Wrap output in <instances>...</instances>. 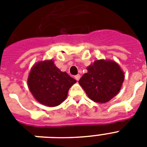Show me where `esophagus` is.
<instances>
[{"label":"esophagus","instance_id":"esophagus-1","mask_svg":"<svg viewBox=\"0 0 147 147\" xmlns=\"http://www.w3.org/2000/svg\"><path fill=\"white\" fill-rule=\"evenodd\" d=\"M80 75H76V76H75V78H76V81H78L79 80V79H80Z\"/></svg>","mask_w":147,"mask_h":147}]
</instances>
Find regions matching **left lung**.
<instances>
[{
  "instance_id": "8db88e82",
  "label": "left lung",
  "mask_w": 147,
  "mask_h": 147,
  "mask_svg": "<svg viewBox=\"0 0 147 147\" xmlns=\"http://www.w3.org/2000/svg\"><path fill=\"white\" fill-rule=\"evenodd\" d=\"M88 72L78 81L91 100L106 103L118 94L124 80V73L113 60H95L87 67Z\"/></svg>"
}]
</instances>
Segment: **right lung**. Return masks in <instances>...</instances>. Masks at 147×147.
I'll return each instance as SVG.
<instances>
[{
	"label": "right lung",
	"instance_id": "right-lung-1",
	"mask_svg": "<svg viewBox=\"0 0 147 147\" xmlns=\"http://www.w3.org/2000/svg\"><path fill=\"white\" fill-rule=\"evenodd\" d=\"M76 82L65 72L58 69L54 61H40L31 68L27 85L38 102L47 107H55L67 98L69 88Z\"/></svg>",
	"mask_w": 147,
	"mask_h": 147
}]
</instances>
